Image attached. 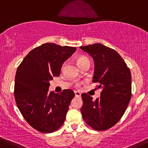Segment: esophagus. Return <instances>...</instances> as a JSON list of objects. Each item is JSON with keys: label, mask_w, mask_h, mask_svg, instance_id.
I'll return each instance as SVG.
<instances>
[{"label": "esophagus", "mask_w": 148, "mask_h": 148, "mask_svg": "<svg viewBox=\"0 0 148 148\" xmlns=\"http://www.w3.org/2000/svg\"><path fill=\"white\" fill-rule=\"evenodd\" d=\"M74 94H75L76 97H80V96H81V93H80L79 92H77V91H76V92H74Z\"/></svg>", "instance_id": "esophagus-1"}]
</instances>
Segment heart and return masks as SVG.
<instances>
[{
	"instance_id": "heart-1",
	"label": "heart",
	"mask_w": 148,
	"mask_h": 148,
	"mask_svg": "<svg viewBox=\"0 0 148 148\" xmlns=\"http://www.w3.org/2000/svg\"><path fill=\"white\" fill-rule=\"evenodd\" d=\"M77 63H78V64L79 65V66H81L82 64L85 63V62H89V59H88L87 57H86V56H79V57L77 58ZM65 65H66V63L64 62V63L63 64H62V69L64 68ZM75 86H77V87H79V86H80V84H79V83L76 84Z\"/></svg>"
}]
</instances>
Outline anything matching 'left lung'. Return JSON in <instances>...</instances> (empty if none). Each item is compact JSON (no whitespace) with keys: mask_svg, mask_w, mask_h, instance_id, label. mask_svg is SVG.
Here are the masks:
<instances>
[{"mask_svg":"<svg viewBox=\"0 0 148 148\" xmlns=\"http://www.w3.org/2000/svg\"><path fill=\"white\" fill-rule=\"evenodd\" d=\"M95 61L93 82L102 89L95 101L82 94L83 120L95 130L110 129L123 116L132 97V80L129 67L114 49L102 44L81 46Z\"/></svg>","mask_w":148,"mask_h":148,"instance_id":"left-lung-1","label":"left lung"}]
</instances>
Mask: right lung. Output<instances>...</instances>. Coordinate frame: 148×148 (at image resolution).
I'll use <instances>...</instances> for the list:
<instances>
[{
  "label": "right lung",
  "mask_w": 148,
  "mask_h": 148,
  "mask_svg": "<svg viewBox=\"0 0 148 148\" xmlns=\"http://www.w3.org/2000/svg\"><path fill=\"white\" fill-rule=\"evenodd\" d=\"M77 48L44 44L31 50L18 66L15 77L14 97L25 120L43 133L57 130L64 122L74 92L64 89L50 92L49 82L60 75L64 62Z\"/></svg>",
  "instance_id": "1"
}]
</instances>
